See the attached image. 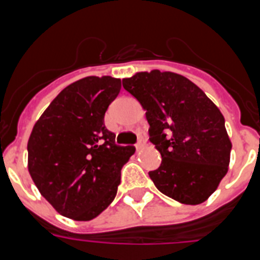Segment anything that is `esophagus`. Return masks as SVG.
Masks as SVG:
<instances>
[{
	"label": "esophagus",
	"instance_id": "1",
	"mask_svg": "<svg viewBox=\"0 0 260 260\" xmlns=\"http://www.w3.org/2000/svg\"><path fill=\"white\" fill-rule=\"evenodd\" d=\"M144 146H146V141H144L143 138H141V139H139V142L137 143V146H135V148H137V151H141V150H143Z\"/></svg>",
	"mask_w": 260,
	"mask_h": 260
}]
</instances>
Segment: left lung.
Wrapping results in <instances>:
<instances>
[{"label":"left lung","mask_w":260,"mask_h":260,"mask_svg":"<svg viewBox=\"0 0 260 260\" xmlns=\"http://www.w3.org/2000/svg\"><path fill=\"white\" fill-rule=\"evenodd\" d=\"M122 84L146 110L150 141L161 155V165L148 173L156 187L183 204L207 201L231 161L232 142L219 108L172 71H141Z\"/></svg>","instance_id":"obj_1"}]
</instances>
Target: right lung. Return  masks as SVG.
<instances>
[{"label":"right lung","mask_w":260,"mask_h":260,"mask_svg":"<svg viewBox=\"0 0 260 260\" xmlns=\"http://www.w3.org/2000/svg\"><path fill=\"white\" fill-rule=\"evenodd\" d=\"M121 79L86 77L63 88L29 135L28 172L59 215L88 221L113 202L121 168L135 152L114 144L104 116Z\"/></svg>","instance_id":"1"}]
</instances>
